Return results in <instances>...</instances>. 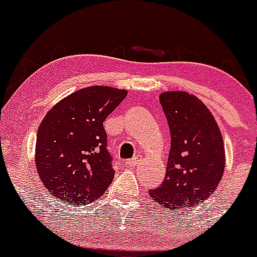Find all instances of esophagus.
<instances>
[{
	"mask_svg": "<svg viewBox=\"0 0 257 257\" xmlns=\"http://www.w3.org/2000/svg\"><path fill=\"white\" fill-rule=\"evenodd\" d=\"M140 159H141V156H139V155L135 156V157H133L132 159H128V161H125L126 167H134V166H137V164L139 163V161H140Z\"/></svg>",
	"mask_w": 257,
	"mask_h": 257,
	"instance_id": "34e87169",
	"label": "esophagus"
}]
</instances>
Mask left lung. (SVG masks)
I'll return each mask as SVG.
<instances>
[{
	"mask_svg": "<svg viewBox=\"0 0 257 257\" xmlns=\"http://www.w3.org/2000/svg\"><path fill=\"white\" fill-rule=\"evenodd\" d=\"M170 131L166 179L150 197L170 210L202 204L216 190L225 170V146L209 108L187 91L159 95Z\"/></svg>",
	"mask_w": 257,
	"mask_h": 257,
	"instance_id": "8db88e82",
	"label": "left lung"
}]
</instances>
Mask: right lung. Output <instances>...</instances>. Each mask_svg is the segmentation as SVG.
Listing matches in <instances>:
<instances>
[{"label":"right lung","instance_id":"add662e5","mask_svg":"<svg viewBox=\"0 0 257 257\" xmlns=\"http://www.w3.org/2000/svg\"><path fill=\"white\" fill-rule=\"evenodd\" d=\"M126 93L91 85L70 94L47 112L37 131L35 163L53 196L78 206L107 191L114 170L102 123Z\"/></svg>","mask_w":257,"mask_h":257}]
</instances>
